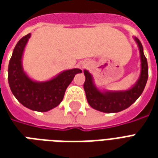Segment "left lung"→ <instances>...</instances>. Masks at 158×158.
<instances>
[{
    "label": "left lung",
    "mask_w": 158,
    "mask_h": 158,
    "mask_svg": "<svg viewBox=\"0 0 158 158\" xmlns=\"http://www.w3.org/2000/svg\"><path fill=\"white\" fill-rule=\"evenodd\" d=\"M139 45L140 60H141V72L139 80L135 85L126 91L117 92H101L96 89L93 84L92 76L88 71L85 70V81L84 83V89L85 91L87 102L92 108L103 113H118L120 111L128 108L132 105L143 90L148 79V64L147 60L143 52V46L139 39H135Z\"/></svg>",
    "instance_id": "left-lung-1"
}]
</instances>
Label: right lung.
<instances>
[{
  "mask_svg": "<svg viewBox=\"0 0 158 158\" xmlns=\"http://www.w3.org/2000/svg\"><path fill=\"white\" fill-rule=\"evenodd\" d=\"M30 34L23 36L17 43L8 66L10 89L22 105L37 112H47L58 106L63 99L66 89L76 73L82 70H66L46 82L33 81L23 71L22 56Z\"/></svg>",
  "mask_w": 158,
  "mask_h": 158,
  "instance_id": "add662e5",
  "label": "right lung"
}]
</instances>
